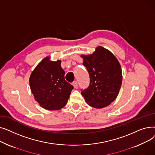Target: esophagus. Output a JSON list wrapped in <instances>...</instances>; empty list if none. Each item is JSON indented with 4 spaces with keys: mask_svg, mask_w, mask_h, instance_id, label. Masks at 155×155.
Here are the masks:
<instances>
[{
    "mask_svg": "<svg viewBox=\"0 0 155 155\" xmlns=\"http://www.w3.org/2000/svg\"><path fill=\"white\" fill-rule=\"evenodd\" d=\"M72 85H73V87H74L75 88H78V83H77V82H76V81H75V82H73Z\"/></svg>",
    "mask_w": 155,
    "mask_h": 155,
    "instance_id": "esophagus-1",
    "label": "esophagus"
}]
</instances>
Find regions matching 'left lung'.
<instances>
[{
	"instance_id": "8db88e82",
	"label": "left lung",
	"mask_w": 155,
	"mask_h": 155,
	"mask_svg": "<svg viewBox=\"0 0 155 155\" xmlns=\"http://www.w3.org/2000/svg\"><path fill=\"white\" fill-rule=\"evenodd\" d=\"M90 76V84L82 91L86 102L95 108L108 106L118 95L122 84L119 62L110 51L98 46L89 55H82Z\"/></svg>"
}]
</instances>
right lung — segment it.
Masks as SVG:
<instances>
[{
	"instance_id": "1",
	"label": "right lung",
	"mask_w": 155,
	"mask_h": 155,
	"mask_svg": "<svg viewBox=\"0 0 155 155\" xmlns=\"http://www.w3.org/2000/svg\"><path fill=\"white\" fill-rule=\"evenodd\" d=\"M61 62L51 61L47 56L37 65L29 78L31 91L35 100L41 107L48 110L63 107L73 88L64 79Z\"/></svg>"
}]
</instances>
